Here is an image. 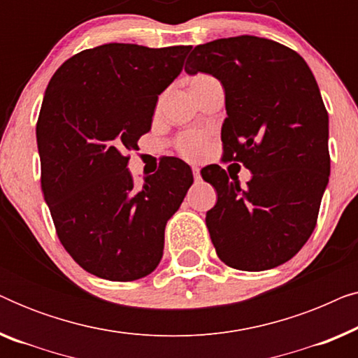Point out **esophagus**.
<instances>
[{
	"label": "esophagus",
	"mask_w": 358,
	"mask_h": 358,
	"mask_svg": "<svg viewBox=\"0 0 358 358\" xmlns=\"http://www.w3.org/2000/svg\"><path fill=\"white\" fill-rule=\"evenodd\" d=\"M192 173H194V179H195V182H199V180L202 179V178H200V169L197 168V166H194V168H192Z\"/></svg>",
	"instance_id": "obj_1"
}]
</instances>
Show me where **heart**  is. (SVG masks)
Returning <instances> with one entry per match:
<instances>
[{"label":"heart","instance_id":"obj_1","mask_svg":"<svg viewBox=\"0 0 358 358\" xmlns=\"http://www.w3.org/2000/svg\"><path fill=\"white\" fill-rule=\"evenodd\" d=\"M210 76H205V75H197L194 78L192 81H190V86L192 85H197L200 81H205L208 80ZM202 145H203V138L200 135H187V136H182V138L179 140V151L185 156H189V158H194V156H197L200 153V150H202Z\"/></svg>","mask_w":358,"mask_h":358}]
</instances>
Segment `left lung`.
Returning <instances> with one entry per match:
<instances>
[{"label": "left lung", "instance_id": "obj_1", "mask_svg": "<svg viewBox=\"0 0 358 358\" xmlns=\"http://www.w3.org/2000/svg\"><path fill=\"white\" fill-rule=\"evenodd\" d=\"M185 73L222 83L224 159L252 173L243 189L218 164L202 169L218 194L205 218L218 257L249 272L290 261L316 227L331 174L329 117L315 75L292 48L256 36L197 45Z\"/></svg>", "mask_w": 358, "mask_h": 358}]
</instances>
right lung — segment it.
Segmentation results:
<instances>
[{
	"label": "right lung",
	"instance_id": "obj_1",
	"mask_svg": "<svg viewBox=\"0 0 358 358\" xmlns=\"http://www.w3.org/2000/svg\"><path fill=\"white\" fill-rule=\"evenodd\" d=\"M189 50L104 43L68 58L48 83L36 129L43 199L63 248L92 275L136 280L163 257L192 169L163 158L136 189L125 153L150 131Z\"/></svg>",
	"mask_w": 358,
	"mask_h": 358
}]
</instances>
